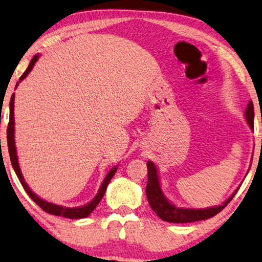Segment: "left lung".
Segmentation results:
<instances>
[{"mask_svg":"<svg viewBox=\"0 0 262 262\" xmlns=\"http://www.w3.org/2000/svg\"><path fill=\"white\" fill-rule=\"evenodd\" d=\"M246 119L249 124L252 130H254V105L251 100L246 108ZM147 184H146V197L149 201V204L155 213H156L163 221L172 222V223H189L196 222L201 220H207L219 214L230 201L233 200L234 195L237 190L234 191V194L222 203L221 206L207 208V209H185V208H177L165 199L161 190L159 185L157 168L152 162H147Z\"/></svg>","mask_w":262,"mask_h":262,"instance_id":"1","label":"left lung"}]
</instances>
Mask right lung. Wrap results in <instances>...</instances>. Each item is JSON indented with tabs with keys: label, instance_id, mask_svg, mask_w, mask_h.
<instances>
[{
	"label": "right lung",
	"instance_id": "right-lung-1",
	"mask_svg": "<svg viewBox=\"0 0 262 262\" xmlns=\"http://www.w3.org/2000/svg\"><path fill=\"white\" fill-rule=\"evenodd\" d=\"M37 59H39V55H35L32 59V61H30L28 68L25 71V73L21 75L20 81L24 78H26V75H27L29 72L32 71V68H33L34 65H35V62L37 61ZM9 105H10V107H9L10 108V115H9L8 128H7V140H8V151H9L11 165H13L15 172H16L18 180H20L22 187H24L26 192H27L30 199H32L34 202H35L37 206L41 208V209L45 210L48 214L56 215V216H62V217H67V219H72V220L87 217V216H89L94 209H96L97 206L100 202V200L103 199V196H104L105 191H106V188H107L110 181H111V178L113 177V175H115V172H116V170H117V166H115V168H113L111 171H110L107 175H106L105 180L103 182V184H101V187L99 189V192H98L97 196L94 197V199L91 201L89 204H86V206L80 207V208H66V207L56 206V204L46 202V201H43L42 199H40V197H37L32 190H30V189L28 188L27 183H26L25 180H24V176H22V173H21L20 166H18V162H17L16 147H15V140H14V94L10 98V104Z\"/></svg>",
	"mask_w": 262,
	"mask_h": 262
}]
</instances>
